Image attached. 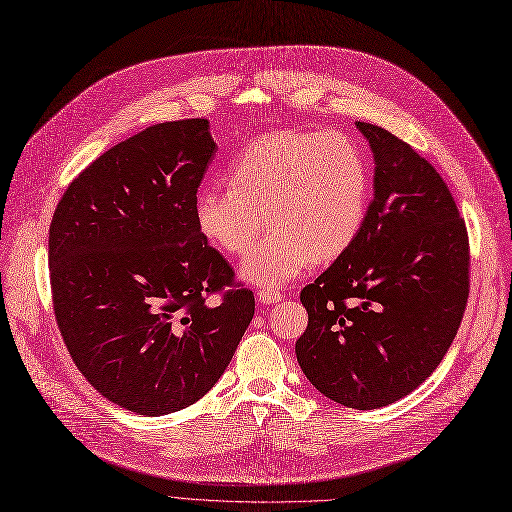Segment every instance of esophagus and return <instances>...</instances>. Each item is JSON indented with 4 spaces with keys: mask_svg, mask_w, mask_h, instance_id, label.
Masks as SVG:
<instances>
[{
    "mask_svg": "<svg viewBox=\"0 0 512 512\" xmlns=\"http://www.w3.org/2000/svg\"><path fill=\"white\" fill-rule=\"evenodd\" d=\"M257 301L261 305L280 303L282 301V294L278 290H272V288H261V290H257Z\"/></svg>",
    "mask_w": 512,
    "mask_h": 512,
    "instance_id": "34e87169",
    "label": "esophagus"
}]
</instances>
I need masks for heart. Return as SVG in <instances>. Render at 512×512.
Instances as JSON below:
<instances>
[{
	"label": "heart",
	"instance_id": "b5f03b06",
	"mask_svg": "<svg viewBox=\"0 0 512 512\" xmlns=\"http://www.w3.org/2000/svg\"><path fill=\"white\" fill-rule=\"evenodd\" d=\"M228 188L203 186L193 201L199 234L222 253L242 255L240 276L282 286L313 261L340 257L359 236L369 178L359 147L340 132L280 130L253 141L228 172Z\"/></svg>",
	"mask_w": 512,
	"mask_h": 512
}]
</instances>
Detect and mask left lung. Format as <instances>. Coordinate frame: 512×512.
Wrapping results in <instances>:
<instances>
[{"mask_svg": "<svg viewBox=\"0 0 512 512\" xmlns=\"http://www.w3.org/2000/svg\"><path fill=\"white\" fill-rule=\"evenodd\" d=\"M375 161L363 228L313 284L297 340L307 380L344 407L371 411L421 386L467 307L469 236L442 176L386 128L357 122Z\"/></svg>", "mask_w": 512, "mask_h": 512, "instance_id": "obj_1", "label": "left lung"}]
</instances>
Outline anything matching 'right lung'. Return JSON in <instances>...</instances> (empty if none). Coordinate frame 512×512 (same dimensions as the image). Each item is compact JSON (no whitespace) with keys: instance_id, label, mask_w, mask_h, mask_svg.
<instances>
[{"instance_id":"add662e5","label":"right lung","mask_w":512,"mask_h":512,"mask_svg":"<svg viewBox=\"0 0 512 512\" xmlns=\"http://www.w3.org/2000/svg\"><path fill=\"white\" fill-rule=\"evenodd\" d=\"M215 149L203 118L149 126L80 172L53 213L58 328L87 382L132 413L168 415L205 396L255 313L193 218ZM215 291L223 299L207 304Z\"/></svg>"}]
</instances>
